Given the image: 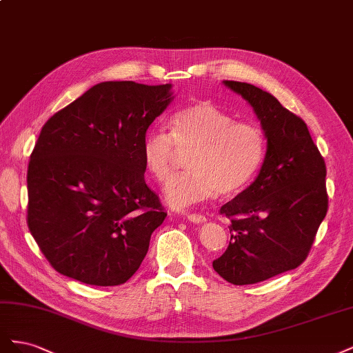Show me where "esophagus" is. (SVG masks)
Wrapping results in <instances>:
<instances>
[{
    "instance_id": "esophagus-1",
    "label": "esophagus",
    "mask_w": 353,
    "mask_h": 353,
    "mask_svg": "<svg viewBox=\"0 0 353 353\" xmlns=\"http://www.w3.org/2000/svg\"><path fill=\"white\" fill-rule=\"evenodd\" d=\"M187 219L191 221V222H205L206 221V216L203 215V213H199V212H191L188 210L187 212Z\"/></svg>"
}]
</instances>
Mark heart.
I'll return each mask as SVG.
<instances>
[{"label":"heart","mask_w":353,"mask_h":353,"mask_svg":"<svg viewBox=\"0 0 353 353\" xmlns=\"http://www.w3.org/2000/svg\"><path fill=\"white\" fill-rule=\"evenodd\" d=\"M181 153H190L187 172L166 185V199L185 208L213 196H232L248 187L266 154V137L253 122L236 121L231 113L210 101L178 110L169 131L153 130L144 138V168L159 183L172 175Z\"/></svg>","instance_id":"1"}]
</instances>
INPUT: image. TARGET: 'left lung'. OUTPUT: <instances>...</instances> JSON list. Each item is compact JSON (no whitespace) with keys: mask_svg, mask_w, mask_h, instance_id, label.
Returning <instances> with one entry per match:
<instances>
[{"mask_svg":"<svg viewBox=\"0 0 353 353\" xmlns=\"http://www.w3.org/2000/svg\"><path fill=\"white\" fill-rule=\"evenodd\" d=\"M223 83L249 101L268 147L258 178L221 208L231 240L212 265L231 284H256L307 258L328 209L327 169L302 117L254 85Z\"/></svg>","mask_w":353,"mask_h":353,"instance_id":"obj_1","label":"left lung"}]
</instances>
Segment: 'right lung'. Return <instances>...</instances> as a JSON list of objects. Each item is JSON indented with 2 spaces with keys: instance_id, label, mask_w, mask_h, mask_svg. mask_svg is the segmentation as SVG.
Segmentation results:
<instances>
[{
  "instance_id": "obj_1",
  "label": "right lung",
  "mask_w": 353,
  "mask_h": 353,
  "mask_svg": "<svg viewBox=\"0 0 353 353\" xmlns=\"http://www.w3.org/2000/svg\"><path fill=\"white\" fill-rule=\"evenodd\" d=\"M170 100V83L101 82L42 126L28 166V227L57 272L119 285L140 268L166 218L141 145Z\"/></svg>"
}]
</instances>
